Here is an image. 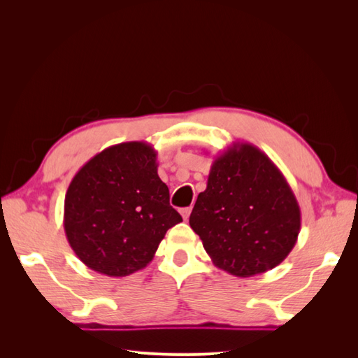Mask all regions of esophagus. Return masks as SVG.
Wrapping results in <instances>:
<instances>
[{
  "instance_id": "obj_1",
  "label": "esophagus",
  "mask_w": 358,
  "mask_h": 358,
  "mask_svg": "<svg viewBox=\"0 0 358 358\" xmlns=\"http://www.w3.org/2000/svg\"><path fill=\"white\" fill-rule=\"evenodd\" d=\"M180 213H182V218L187 221V220L189 218V213H191V208H185V209H182V210H180Z\"/></svg>"
}]
</instances>
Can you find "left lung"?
I'll list each match as a JSON object with an SVG mask.
<instances>
[{
	"instance_id": "8db88e82",
	"label": "left lung",
	"mask_w": 358,
	"mask_h": 358,
	"mask_svg": "<svg viewBox=\"0 0 358 358\" xmlns=\"http://www.w3.org/2000/svg\"><path fill=\"white\" fill-rule=\"evenodd\" d=\"M216 267L249 278L276 267L301 227L297 199L263 150L234 142L215 158L189 216Z\"/></svg>"
}]
</instances>
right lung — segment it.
I'll return each instance as SVG.
<instances>
[{
	"mask_svg": "<svg viewBox=\"0 0 358 358\" xmlns=\"http://www.w3.org/2000/svg\"><path fill=\"white\" fill-rule=\"evenodd\" d=\"M157 170L152 146L125 142L76 173L64 201V230L86 267L122 278L152 262L167 230L182 221Z\"/></svg>",
	"mask_w": 358,
	"mask_h": 358,
	"instance_id": "1",
	"label": "right lung"
}]
</instances>
